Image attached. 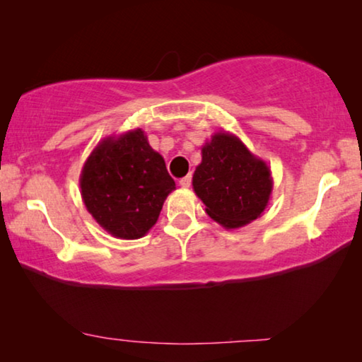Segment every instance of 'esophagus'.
<instances>
[{
  "label": "esophagus",
  "mask_w": 362,
  "mask_h": 362,
  "mask_svg": "<svg viewBox=\"0 0 362 362\" xmlns=\"http://www.w3.org/2000/svg\"><path fill=\"white\" fill-rule=\"evenodd\" d=\"M179 183H180L182 188H188L189 185H192V174H188V175L183 177V179H180Z\"/></svg>",
  "instance_id": "34e87169"
}]
</instances>
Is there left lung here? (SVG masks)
Returning a JSON list of instances; mask_svg holds the SVG:
<instances>
[{
  "mask_svg": "<svg viewBox=\"0 0 362 362\" xmlns=\"http://www.w3.org/2000/svg\"><path fill=\"white\" fill-rule=\"evenodd\" d=\"M193 189L206 214L226 230L241 228L259 218L273 192L268 164L250 153L240 137L216 132L201 148Z\"/></svg>",
  "mask_w": 362,
  "mask_h": 362,
  "instance_id": "obj_1",
  "label": "left lung"
}]
</instances>
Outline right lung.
Wrapping results in <instances>:
<instances>
[{"label": "right lung", "instance_id": "add662e5", "mask_svg": "<svg viewBox=\"0 0 362 362\" xmlns=\"http://www.w3.org/2000/svg\"><path fill=\"white\" fill-rule=\"evenodd\" d=\"M79 188L86 209L103 230L119 240H139L156 223L175 182L137 127L97 144L83 166Z\"/></svg>", "mask_w": 362, "mask_h": 362}]
</instances>
